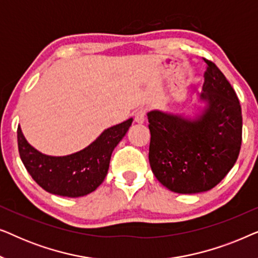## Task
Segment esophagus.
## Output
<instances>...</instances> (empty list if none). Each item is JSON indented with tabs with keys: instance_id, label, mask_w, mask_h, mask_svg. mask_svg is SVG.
Returning a JSON list of instances; mask_svg holds the SVG:
<instances>
[{
	"instance_id": "esophagus-1",
	"label": "esophagus",
	"mask_w": 258,
	"mask_h": 258,
	"mask_svg": "<svg viewBox=\"0 0 258 258\" xmlns=\"http://www.w3.org/2000/svg\"><path fill=\"white\" fill-rule=\"evenodd\" d=\"M146 121V110L144 109H140L139 111L135 114V122L136 123H143Z\"/></svg>"
}]
</instances>
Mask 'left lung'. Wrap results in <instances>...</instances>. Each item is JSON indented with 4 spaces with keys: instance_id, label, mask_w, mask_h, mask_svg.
Listing matches in <instances>:
<instances>
[{
    "instance_id": "8db88e82",
    "label": "left lung",
    "mask_w": 258,
    "mask_h": 258,
    "mask_svg": "<svg viewBox=\"0 0 258 258\" xmlns=\"http://www.w3.org/2000/svg\"><path fill=\"white\" fill-rule=\"evenodd\" d=\"M208 64L202 93L191 112L155 109L147 114L149 162L155 177L177 194L213 189L237 161L242 143V109L220 69Z\"/></svg>"
}]
</instances>
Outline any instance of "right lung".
I'll return each instance as SVG.
<instances>
[{
	"label": "right lung",
	"mask_w": 258,
	"mask_h": 258,
	"mask_svg": "<svg viewBox=\"0 0 258 258\" xmlns=\"http://www.w3.org/2000/svg\"><path fill=\"white\" fill-rule=\"evenodd\" d=\"M133 118L103 130L84 149L64 156H50L28 142L17 128L20 157L31 177L42 189L54 195L81 197L96 190L104 181L111 153L125 136Z\"/></svg>",
	"instance_id": "obj_1"
}]
</instances>
